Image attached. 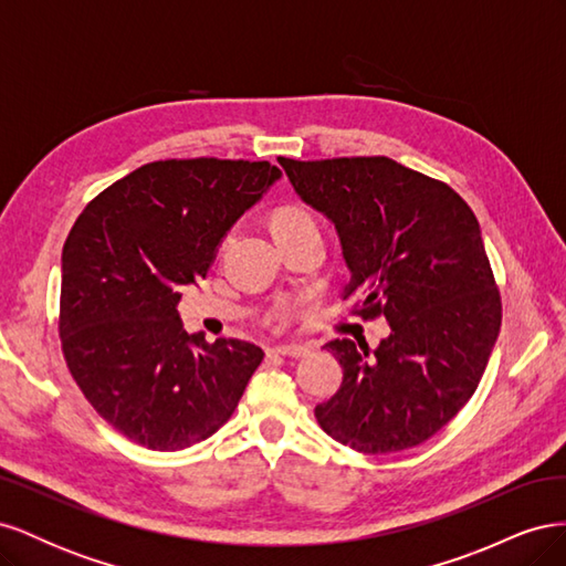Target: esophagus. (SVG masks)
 Here are the masks:
<instances>
[{"label":"esophagus","mask_w":566,"mask_h":566,"mask_svg":"<svg viewBox=\"0 0 566 566\" xmlns=\"http://www.w3.org/2000/svg\"><path fill=\"white\" fill-rule=\"evenodd\" d=\"M269 352H273V354H281V356H293V358H300V356H306V354H310V347H304V345H276V347H271Z\"/></svg>","instance_id":"esophagus-1"}]
</instances>
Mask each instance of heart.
<instances>
[{"mask_svg":"<svg viewBox=\"0 0 566 566\" xmlns=\"http://www.w3.org/2000/svg\"><path fill=\"white\" fill-rule=\"evenodd\" d=\"M304 221H314L310 212H304L302 208H283L273 217V229H287V227H297L304 224Z\"/></svg>","mask_w":566,"mask_h":566,"instance_id":"b5f03b06","label":"heart"}]
</instances>
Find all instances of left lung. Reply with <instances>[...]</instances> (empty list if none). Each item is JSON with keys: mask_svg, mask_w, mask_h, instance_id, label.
I'll list each match as a JSON object with an SVG mask.
<instances>
[{"mask_svg": "<svg viewBox=\"0 0 566 566\" xmlns=\"http://www.w3.org/2000/svg\"><path fill=\"white\" fill-rule=\"evenodd\" d=\"M279 163L335 224L349 269L342 297L391 328L375 352L325 345L342 385L316 420L354 451L413 449L470 401L499 339L501 293L479 221L451 186L385 156Z\"/></svg>", "mask_w": 566, "mask_h": 566, "instance_id": "8db88e82", "label": "left lung"}]
</instances>
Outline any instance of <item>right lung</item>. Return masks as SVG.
I'll return each instance as SVG.
<instances>
[{"label":"right lung","mask_w":566,"mask_h":566,"mask_svg":"<svg viewBox=\"0 0 566 566\" xmlns=\"http://www.w3.org/2000/svg\"><path fill=\"white\" fill-rule=\"evenodd\" d=\"M279 179L269 163L158 160L77 217L61 256V345L77 387L119 434L179 451L231 418L264 352L188 335L179 290L205 279L229 229Z\"/></svg>","instance_id":"obj_1"}]
</instances>
